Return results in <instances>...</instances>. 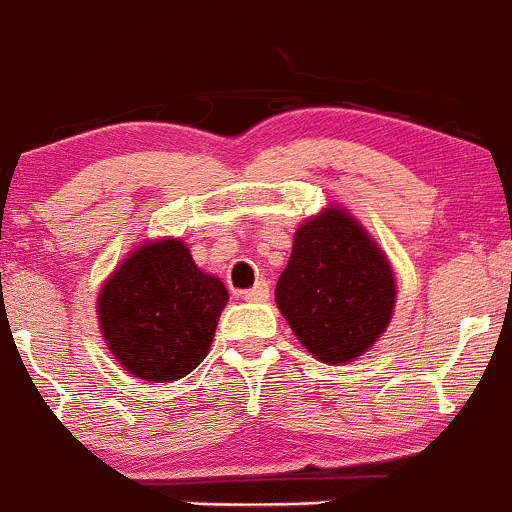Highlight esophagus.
<instances>
[{"instance_id":"esophagus-1","label":"esophagus","mask_w":512,"mask_h":512,"mask_svg":"<svg viewBox=\"0 0 512 512\" xmlns=\"http://www.w3.org/2000/svg\"><path fill=\"white\" fill-rule=\"evenodd\" d=\"M243 298H245V301H255V303L267 301V298H269V284H267V281H257L252 289L243 293Z\"/></svg>"}]
</instances>
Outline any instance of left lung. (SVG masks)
I'll return each instance as SVG.
<instances>
[{"instance_id": "left-lung-1", "label": "left lung", "mask_w": 512, "mask_h": 512, "mask_svg": "<svg viewBox=\"0 0 512 512\" xmlns=\"http://www.w3.org/2000/svg\"><path fill=\"white\" fill-rule=\"evenodd\" d=\"M276 305L322 363L361 356L395 310V276L378 245L342 209L305 221L276 281Z\"/></svg>"}]
</instances>
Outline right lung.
<instances>
[{
    "label": "right lung",
    "mask_w": 512,
    "mask_h": 512,
    "mask_svg": "<svg viewBox=\"0 0 512 512\" xmlns=\"http://www.w3.org/2000/svg\"><path fill=\"white\" fill-rule=\"evenodd\" d=\"M228 301L226 286L204 274L180 240L144 245L117 267L98 296L105 342L134 378L168 383L207 356Z\"/></svg>",
    "instance_id": "add662e5"
}]
</instances>
